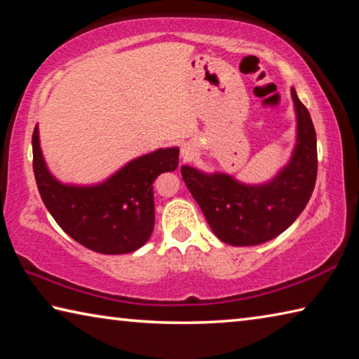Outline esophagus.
Wrapping results in <instances>:
<instances>
[{
    "instance_id": "34e87169",
    "label": "esophagus",
    "mask_w": 359,
    "mask_h": 359,
    "mask_svg": "<svg viewBox=\"0 0 359 359\" xmlns=\"http://www.w3.org/2000/svg\"><path fill=\"white\" fill-rule=\"evenodd\" d=\"M198 154V147H196V144H193V142H185V144H182V149H180V158L184 161H188V160H191V158H194V155Z\"/></svg>"
}]
</instances>
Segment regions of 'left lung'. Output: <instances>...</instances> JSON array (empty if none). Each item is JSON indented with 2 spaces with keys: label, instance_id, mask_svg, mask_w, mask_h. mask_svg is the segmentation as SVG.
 Listing matches in <instances>:
<instances>
[{
  "label": "left lung",
  "instance_id": "8db88e82",
  "mask_svg": "<svg viewBox=\"0 0 359 359\" xmlns=\"http://www.w3.org/2000/svg\"><path fill=\"white\" fill-rule=\"evenodd\" d=\"M296 141L290 160L263 184H245L234 175L184 165L182 179L224 244L259 245L290 228L306 208L317 180V136L311 114L291 87Z\"/></svg>",
  "mask_w": 359,
  "mask_h": 359
}]
</instances>
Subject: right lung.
I'll use <instances>...</instances> for the list:
<instances>
[{
	"label": "right lung",
	"instance_id": "obj_1",
	"mask_svg": "<svg viewBox=\"0 0 359 359\" xmlns=\"http://www.w3.org/2000/svg\"><path fill=\"white\" fill-rule=\"evenodd\" d=\"M179 147L136 156L96 184H65L50 172L33 131V171L47 210L66 234L90 250L123 255L141 248L155 224L154 182L175 171Z\"/></svg>",
	"mask_w": 359,
	"mask_h": 359
}]
</instances>
